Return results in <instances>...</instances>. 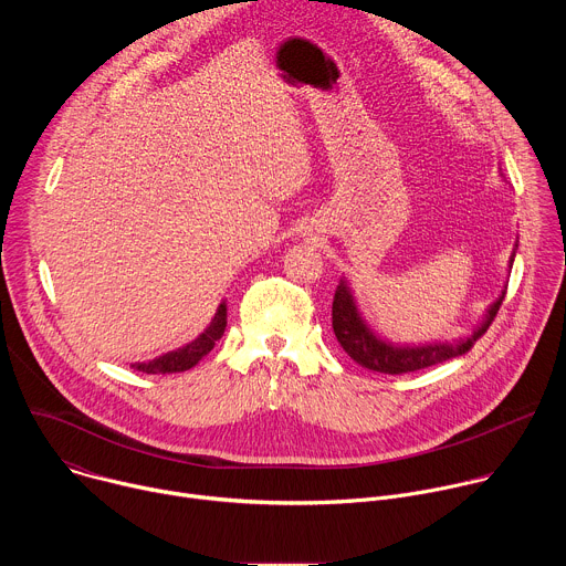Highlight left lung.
<instances>
[{"label":"left lung","mask_w":566,"mask_h":566,"mask_svg":"<svg viewBox=\"0 0 566 566\" xmlns=\"http://www.w3.org/2000/svg\"><path fill=\"white\" fill-rule=\"evenodd\" d=\"M515 258V253H513ZM511 258V264H513ZM506 297V291L489 306L486 315H483L481 325L472 332L470 338H461L457 343H437V345H421V347H398L391 345L382 338H378L367 322L363 319L356 300L352 295V289L347 286L345 280H340L336 295H334V306H332V322H334V334L340 343V347L363 367L380 374H408L417 369L432 367L437 363H443L448 358L463 356L470 352V347L489 332L493 325V319Z\"/></svg>","instance_id":"left-lung-1"}]
</instances>
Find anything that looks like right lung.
<instances>
[{
    "label": "right lung",
    "mask_w": 566,
    "mask_h": 566,
    "mask_svg": "<svg viewBox=\"0 0 566 566\" xmlns=\"http://www.w3.org/2000/svg\"><path fill=\"white\" fill-rule=\"evenodd\" d=\"M223 332H226V302L219 304L212 322L203 329V334L199 338H195L192 343H188L181 349L168 352V354L158 356V358H154L149 363H134L132 367L136 371H143V374H177V371H186V369L195 367L206 354H210V349L223 336Z\"/></svg>",
    "instance_id": "add662e5"
}]
</instances>
